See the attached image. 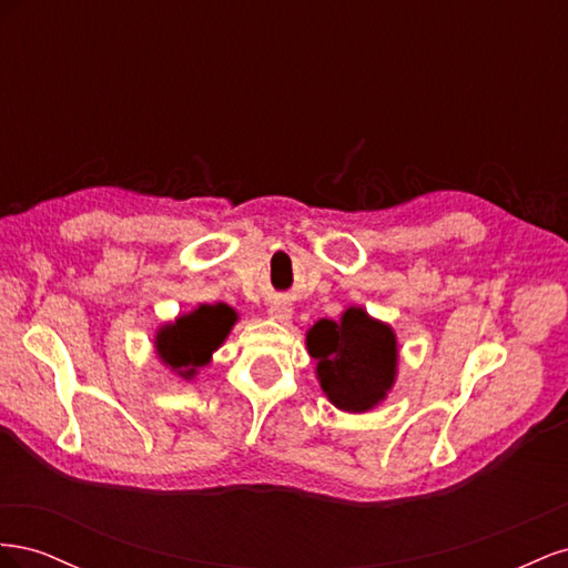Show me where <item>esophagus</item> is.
<instances>
[{
    "instance_id": "obj_1",
    "label": "esophagus",
    "mask_w": 568,
    "mask_h": 568,
    "mask_svg": "<svg viewBox=\"0 0 568 568\" xmlns=\"http://www.w3.org/2000/svg\"><path fill=\"white\" fill-rule=\"evenodd\" d=\"M267 315H270L272 320H277V322H286V320H291V305H288V303H282V301L272 303Z\"/></svg>"
}]
</instances>
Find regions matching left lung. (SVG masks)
I'll return each mask as SVG.
<instances>
[{
  "label": "left lung",
  "instance_id": "8db88e82",
  "mask_svg": "<svg viewBox=\"0 0 568 568\" xmlns=\"http://www.w3.org/2000/svg\"><path fill=\"white\" fill-rule=\"evenodd\" d=\"M307 351L329 400L346 412H365L379 403L395 376V336L363 307H348L341 322L320 320L307 332Z\"/></svg>",
  "mask_w": 568,
  "mask_h": 568
}]
</instances>
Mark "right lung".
<instances>
[{
    "instance_id": "add662e5",
    "label": "right lung",
    "mask_w": 568,
    "mask_h": 568,
    "mask_svg": "<svg viewBox=\"0 0 568 568\" xmlns=\"http://www.w3.org/2000/svg\"><path fill=\"white\" fill-rule=\"evenodd\" d=\"M236 313L230 305H201L192 315L168 324L156 336V351L168 367L189 379L211 359V353L230 334Z\"/></svg>"
}]
</instances>
